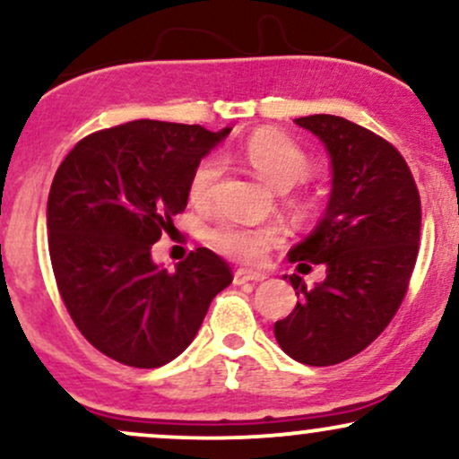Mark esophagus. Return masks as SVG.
Returning <instances> with one entry per match:
<instances>
[{"label": "esophagus", "mask_w": 459, "mask_h": 459, "mask_svg": "<svg viewBox=\"0 0 459 459\" xmlns=\"http://www.w3.org/2000/svg\"><path fill=\"white\" fill-rule=\"evenodd\" d=\"M265 278H267L265 273H261V272L237 270L233 281H235V284H246V282H261V281H265Z\"/></svg>", "instance_id": "34e87169"}]
</instances>
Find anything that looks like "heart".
Returning a JSON list of instances; mask_svg holds the SVG:
<instances>
[{
    "label": "heart",
    "mask_w": 459,
    "mask_h": 459,
    "mask_svg": "<svg viewBox=\"0 0 459 459\" xmlns=\"http://www.w3.org/2000/svg\"><path fill=\"white\" fill-rule=\"evenodd\" d=\"M241 155H244L247 166L278 192H287V189L296 187L298 183L307 181L310 170H313V163H310L307 152L287 135L272 129L252 134L246 140ZM220 175H222V160L218 155L203 157L194 166L187 183L192 203L200 204L212 196ZM281 239L282 230L276 224L246 226L230 222V220H222L207 233V241L212 247L241 263H259L265 256V252Z\"/></svg>",
    "instance_id": "1"
}]
</instances>
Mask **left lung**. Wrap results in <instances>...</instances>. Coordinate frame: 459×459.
<instances>
[{
    "instance_id": "1",
    "label": "left lung",
    "mask_w": 459,
    "mask_h": 459,
    "mask_svg": "<svg viewBox=\"0 0 459 459\" xmlns=\"http://www.w3.org/2000/svg\"><path fill=\"white\" fill-rule=\"evenodd\" d=\"M296 125L328 151L332 186L317 226L287 256L298 270L324 263L325 278L307 289L289 276L302 299L273 334L293 360L328 367L373 343L397 313L419 255L420 198L408 163L373 131L332 114Z\"/></svg>"
}]
</instances>
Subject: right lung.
I'll return each mask as SVG.
<instances>
[{
	"mask_svg": "<svg viewBox=\"0 0 459 459\" xmlns=\"http://www.w3.org/2000/svg\"><path fill=\"white\" fill-rule=\"evenodd\" d=\"M230 134L134 120L77 142L47 200V233L66 310L105 356L138 368L175 360L233 282L209 247L168 272L151 247L187 207L194 166Z\"/></svg>",
	"mask_w": 459,
	"mask_h": 459,
	"instance_id": "1",
	"label": "right lung"
}]
</instances>
